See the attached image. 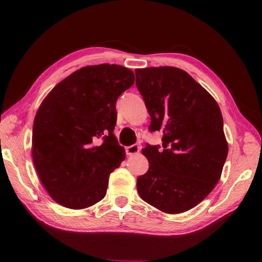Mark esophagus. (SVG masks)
<instances>
[{
  "label": "esophagus",
  "instance_id": "1",
  "mask_svg": "<svg viewBox=\"0 0 262 262\" xmlns=\"http://www.w3.org/2000/svg\"><path fill=\"white\" fill-rule=\"evenodd\" d=\"M140 151H141V145H138V144H134V145H130V146L126 147L127 155H135Z\"/></svg>",
  "mask_w": 262,
  "mask_h": 262
}]
</instances>
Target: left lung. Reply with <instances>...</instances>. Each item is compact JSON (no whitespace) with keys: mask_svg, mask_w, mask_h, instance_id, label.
<instances>
[{"mask_svg":"<svg viewBox=\"0 0 262 262\" xmlns=\"http://www.w3.org/2000/svg\"><path fill=\"white\" fill-rule=\"evenodd\" d=\"M136 85L151 125L162 130V149L147 145L145 174L137 178L141 198L166 214L193 208L219 182L229 145L215 99L187 72L173 66L137 69Z\"/></svg>","mask_w":262,"mask_h":262,"instance_id":"obj_1","label":"left lung"}]
</instances>
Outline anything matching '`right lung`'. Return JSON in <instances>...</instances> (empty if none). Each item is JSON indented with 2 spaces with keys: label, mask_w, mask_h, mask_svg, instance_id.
<instances>
[{
  "label": "right lung",
  "mask_w": 262,
  "mask_h": 262,
  "mask_svg": "<svg viewBox=\"0 0 262 262\" xmlns=\"http://www.w3.org/2000/svg\"><path fill=\"white\" fill-rule=\"evenodd\" d=\"M134 81V72L124 66H84L60 81L39 105L32 161L57 204L83 209L105 196L110 173L126 157L114 135L116 102ZM100 137L104 141L96 146Z\"/></svg>",
  "instance_id": "obj_1"
}]
</instances>
